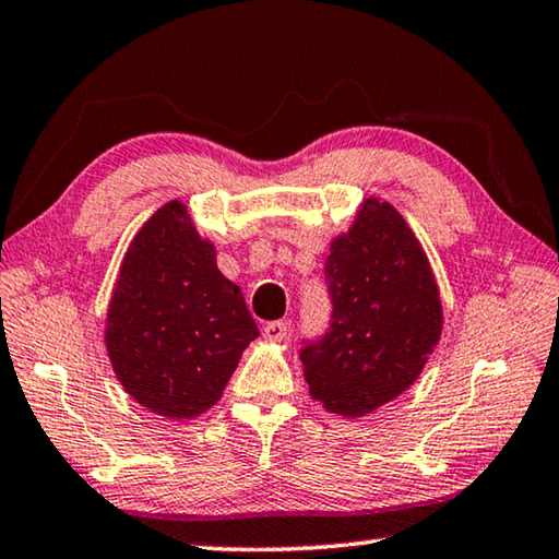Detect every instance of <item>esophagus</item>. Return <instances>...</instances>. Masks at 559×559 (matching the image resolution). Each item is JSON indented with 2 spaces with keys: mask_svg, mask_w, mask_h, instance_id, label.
Masks as SVG:
<instances>
[{
  "mask_svg": "<svg viewBox=\"0 0 559 559\" xmlns=\"http://www.w3.org/2000/svg\"><path fill=\"white\" fill-rule=\"evenodd\" d=\"M286 335H288V323H283V320H273V323L263 325V337L271 340V343H281Z\"/></svg>",
  "mask_w": 559,
  "mask_h": 559,
  "instance_id": "1",
  "label": "esophagus"
}]
</instances>
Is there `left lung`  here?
<instances>
[{"label":"left lung","instance_id":"left-lung-1","mask_svg":"<svg viewBox=\"0 0 559 559\" xmlns=\"http://www.w3.org/2000/svg\"><path fill=\"white\" fill-rule=\"evenodd\" d=\"M325 281L333 320L300 349L302 377L328 412L367 416L409 390L439 345L437 278L404 216L370 197L330 243Z\"/></svg>","mask_w":559,"mask_h":559}]
</instances>
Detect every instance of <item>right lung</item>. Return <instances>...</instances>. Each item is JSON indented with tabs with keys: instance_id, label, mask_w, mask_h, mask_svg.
Segmentation results:
<instances>
[{
	"instance_id": "obj_1",
	"label": "right lung",
	"mask_w": 559,
	"mask_h": 559,
	"mask_svg": "<svg viewBox=\"0 0 559 559\" xmlns=\"http://www.w3.org/2000/svg\"><path fill=\"white\" fill-rule=\"evenodd\" d=\"M259 328L216 249L173 200L130 241L106 318V349L126 392L167 419H194L222 400Z\"/></svg>"
}]
</instances>
